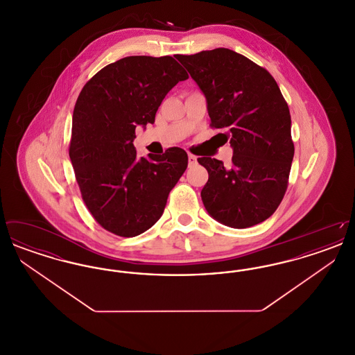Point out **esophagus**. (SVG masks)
<instances>
[{"label": "esophagus", "instance_id": "esophagus-1", "mask_svg": "<svg viewBox=\"0 0 355 355\" xmlns=\"http://www.w3.org/2000/svg\"><path fill=\"white\" fill-rule=\"evenodd\" d=\"M187 158H189V166H194L197 164V157L194 154H187Z\"/></svg>", "mask_w": 355, "mask_h": 355}]
</instances>
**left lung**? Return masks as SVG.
I'll list each match as a JSON object with an SVG mask.
<instances>
[{
	"label": "left lung",
	"instance_id": "8db88e82",
	"mask_svg": "<svg viewBox=\"0 0 355 355\" xmlns=\"http://www.w3.org/2000/svg\"><path fill=\"white\" fill-rule=\"evenodd\" d=\"M175 58L207 101L213 129L226 130L230 166L201 157L209 180L201 191L207 213L220 223L245 229L268 220L286 193L294 157L287 102L270 73L225 48Z\"/></svg>",
	"mask_w": 355,
	"mask_h": 355
}]
</instances>
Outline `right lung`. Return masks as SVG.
I'll use <instances>...</instances> for the list:
<instances>
[{
    "instance_id": "add662e5",
    "label": "right lung",
    "mask_w": 355,
    "mask_h": 355,
    "mask_svg": "<svg viewBox=\"0 0 355 355\" xmlns=\"http://www.w3.org/2000/svg\"><path fill=\"white\" fill-rule=\"evenodd\" d=\"M189 74L170 55H130L85 84L73 112L69 157L93 218L119 236H135L162 216L187 154L169 148L139 157L135 126L153 123L173 86Z\"/></svg>"
}]
</instances>
